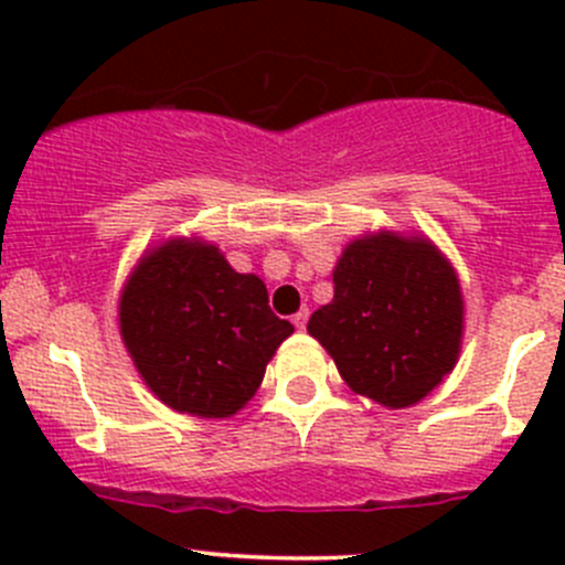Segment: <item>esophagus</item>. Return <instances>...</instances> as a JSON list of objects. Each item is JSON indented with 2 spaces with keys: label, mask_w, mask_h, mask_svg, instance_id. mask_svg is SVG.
<instances>
[{
  "label": "esophagus",
  "mask_w": 565,
  "mask_h": 565,
  "mask_svg": "<svg viewBox=\"0 0 565 565\" xmlns=\"http://www.w3.org/2000/svg\"><path fill=\"white\" fill-rule=\"evenodd\" d=\"M292 322H295V328L303 330V328H306V322H309V309H300L298 315L292 317Z\"/></svg>",
  "instance_id": "1"
}]
</instances>
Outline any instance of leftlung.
<instances>
[{
  "label": "left lung",
  "mask_w": 565,
  "mask_h": 565,
  "mask_svg": "<svg viewBox=\"0 0 565 565\" xmlns=\"http://www.w3.org/2000/svg\"><path fill=\"white\" fill-rule=\"evenodd\" d=\"M309 333L352 391L385 407H409L457 363L459 281L420 237L388 232L355 241L335 265L333 300L311 315Z\"/></svg>",
  "instance_id": "1"
}]
</instances>
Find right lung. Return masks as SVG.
Returning a JSON list of instances; mask_svg holds the SVG:
<instances>
[{
    "instance_id": "1",
    "label": "right lung",
    "mask_w": 565,
    "mask_h": 565,
    "mask_svg": "<svg viewBox=\"0 0 565 565\" xmlns=\"http://www.w3.org/2000/svg\"><path fill=\"white\" fill-rule=\"evenodd\" d=\"M119 328L150 391L199 418L235 415L295 330L270 311L262 278L188 241L141 259L119 300Z\"/></svg>"
}]
</instances>
